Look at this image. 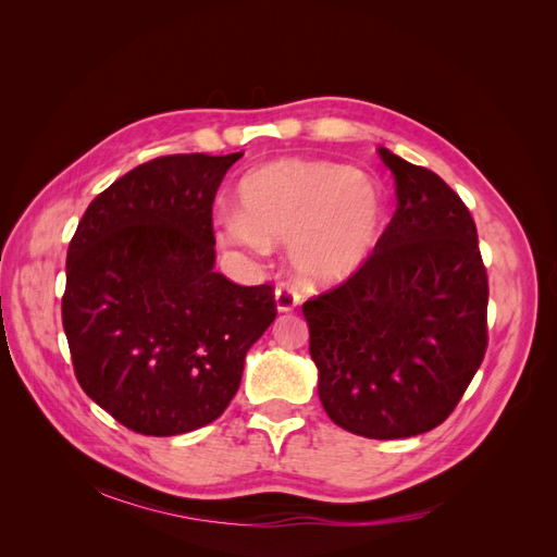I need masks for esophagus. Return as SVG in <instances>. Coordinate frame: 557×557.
<instances>
[{
	"label": "esophagus",
	"mask_w": 557,
	"mask_h": 557,
	"mask_svg": "<svg viewBox=\"0 0 557 557\" xmlns=\"http://www.w3.org/2000/svg\"><path fill=\"white\" fill-rule=\"evenodd\" d=\"M274 301H276V309L281 313H288V311H295L299 307L301 295L293 288V285L281 283L278 288H276V293H274Z\"/></svg>",
	"instance_id": "34e87169"
}]
</instances>
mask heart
Here are the masks:
<instances>
[{
    "label": "heart",
    "mask_w": 557,
    "mask_h": 557,
    "mask_svg": "<svg viewBox=\"0 0 557 557\" xmlns=\"http://www.w3.org/2000/svg\"><path fill=\"white\" fill-rule=\"evenodd\" d=\"M242 211L218 218L227 246L267 252L288 242L295 276L334 288L374 258L385 227V193L360 170L323 160H276L239 183Z\"/></svg>",
    "instance_id": "b5f03b06"
}]
</instances>
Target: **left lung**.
Listing matches in <instances>:
<instances>
[{"label": "left lung", "mask_w": 557, "mask_h": 557, "mask_svg": "<svg viewBox=\"0 0 557 557\" xmlns=\"http://www.w3.org/2000/svg\"><path fill=\"white\" fill-rule=\"evenodd\" d=\"M397 209L356 276L305 301L318 395L336 425L404 440L442 425L487 346V276L465 201L387 148Z\"/></svg>", "instance_id": "1"}]
</instances>
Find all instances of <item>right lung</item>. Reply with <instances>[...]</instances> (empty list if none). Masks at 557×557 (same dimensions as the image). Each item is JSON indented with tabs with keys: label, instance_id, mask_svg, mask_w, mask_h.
<instances>
[{
	"label": "right lung",
	"instance_id": "add662e5",
	"mask_svg": "<svg viewBox=\"0 0 557 557\" xmlns=\"http://www.w3.org/2000/svg\"><path fill=\"white\" fill-rule=\"evenodd\" d=\"M244 153L164 156L92 199L66 250L62 325L86 395L148 436L205 428L274 323L272 285L215 272L211 207Z\"/></svg>",
	"mask_w": 557,
	"mask_h": 557
}]
</instances>
